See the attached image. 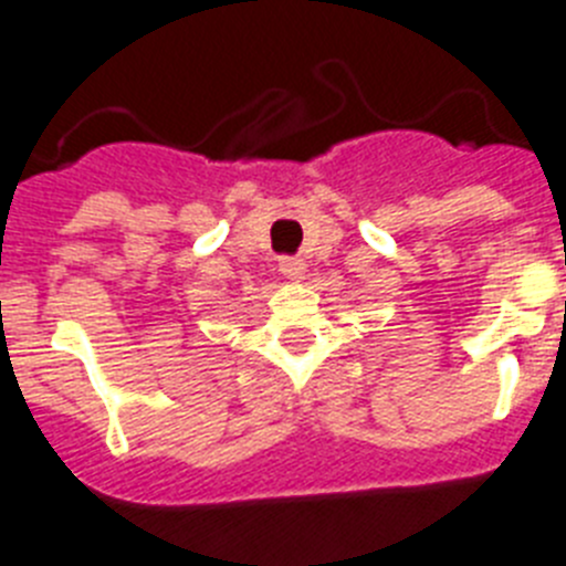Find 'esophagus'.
I'll list each match as a JSON object with an SVG mask.
<instances>
[{
  "mask_svg": "<svg viewBox=\"0 0 566 566\" xmlns=\"http://www.w3.org/2000/svg\"><path fill=\"white\" fill-rule=\"evenodd\" d=\"M279 271H282L287 279H293V282H302L304 271H307V264H304V259H298V256H284V259H279Z\"/></svg>",
  "mask_w": 566,
  "mask_h": 566,
  "instance_id": "1",
  "label": "esophagus"
}]
</instances>
